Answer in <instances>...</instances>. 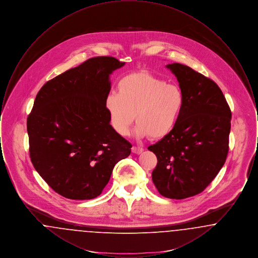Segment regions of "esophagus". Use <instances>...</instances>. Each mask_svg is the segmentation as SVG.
<instances>
[{
	"label": "esophagus",
	"instance_id": "esophagus-1",
	"mask_svg": "<svg viewBox=\"0 0 258 258\" xmlns=\"http://www.w3.org/2000/svg\"><path fill=\"white\" fill-rule=\"evenodd\" d=\"M132 151H133V153L134 154H136V155H139V154H141L142 152H143V149L140 147H133L132 148Z\"/></svg>",
	"mask_w": 258,
	"mask_h": 258
}]
</instances>
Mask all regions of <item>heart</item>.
<instances>
[{
	"label": "heart",
	"instance_id": "obj_1",
	"mask_svg": "<svg viewBox=\"0 0 258 258\" xmlns=\"http://www.w3.org/2000/svg\"><path fill=\"white\" fill-rule=\"evenodd\" d=\"M111 125L121 135H128L135 120L137 138L159 139L169 135L178 122L184 106V95L176 85L149 72L123 77L118 93L111 92L104 99Z\"/></svg>",
	"mask_w": 258,
	"mask_h": 258
}]
</instances>
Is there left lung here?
<instances>
[{"mask_svg":"<svg viewBox=\"0 0 258 258\" xmlns=\"http://www.w3.org/2000/svg\"><path fill=\"white\" fill-rule=\"evenodd\" d=\"M165 67L179 82L184 106L171 133L148 147L158 158L152 180L161 196L184 199L203 191L223 166L231 111L213 80L182 63Z\"/></svg>","mask_w":258,"mask_h":258,"instance_id":"1","label":"left lung"}]
</instances>
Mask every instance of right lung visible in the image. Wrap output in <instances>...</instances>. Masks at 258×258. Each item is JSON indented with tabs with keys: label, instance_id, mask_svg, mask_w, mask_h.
<instances>
[{
	"label": "right lung",
	"instance_id": "obj_1",
	"mask_svg": "<svg viewBox=\"0 0 258 258\" xmlns=\"http://www.w3.org/2000/svg\"><path fill=\"white\" fill-rule=\"evenodd\" d=\"M125 62L91 58L46 82L27 120L30 157L42 179L61 197H98L132 144L110 124L104 106L110 74Z\"/></svg>",
	"mask_w": 258,
	"mask_h": 258
}]
</instances>
